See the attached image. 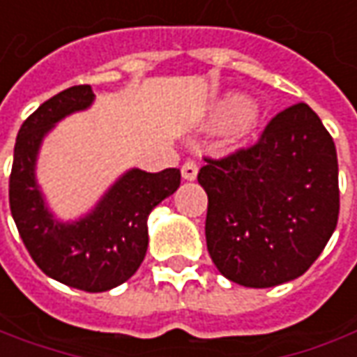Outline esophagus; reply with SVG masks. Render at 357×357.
<instances>
[{
	"mask_svg": "<svg viewBox=\"0 0 357 357\" xmlns=\"http://www.w3.org/2000/svg\"><path fill=\"white\" fill-rule=\"evenodd\" d=\"M197 164L193 160H188L181 166V176H183V179H188V181H193V179L197 178Z\"/></svg>",
	"mask_w": 357,
	"mask_h": 357,
	"instance_id": "34e87169",
	"label": "esophagus"
}]
</instances>
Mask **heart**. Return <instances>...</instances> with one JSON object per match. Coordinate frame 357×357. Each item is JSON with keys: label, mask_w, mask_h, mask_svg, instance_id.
<instances>
[{"label": "heart", "mask_w": 357, "mask_h": 357, "mask_svg": "<svg viewBox=\"0 0 357 357\" xmlns=\"http://www.w3.org/2000/svg\"><path fill=\"white\" fill-rule=\"evenodd\" d=\"M217 117H229V137L232 140H240L254 128L258 111L240 97H229L217 109Z\"/></svg>", "instance_id": "b5f03b06"}]
</instances>
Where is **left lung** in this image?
I'll return each mask as SVG.
<instances>
[{"label":"left lung","instance_id":"left-lung-1","mask_svg":"<svg viewBox=\"0 0 357 357\" xmlns=\"http://www.w3.org/2000/svg\"><path fill=\"white\" fill-rule=\"evenodd\" d=\"M205 238L217 270L244 287L303 275L338 222V158L331 132L307 103L280 111L256 144L205 156Z\"/></svg>","mask_w":357,"mask_h":357}]
</instances>
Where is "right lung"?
I'll return each instance as SVG.
<instances>
[{
  "instance_id": "1",
  "label": "right lung",
  "mask_w": 357,
  "mask_h": 357,
  "mask_svg": "<svg viewBox=\"0 0 357 357\" xmlns=\"http://www.w3.org/2000/svg\"><path fill=\"white\" fill-rule=\"evenodd\" d=\"M93 97L91 86L68 87L29 115L9 176V207L31 258L48 278L87 293L113 289L138 270L148 248V215L181 179L178 168L130 169L86 219L74 225L52 219L35 181L36 152L54 123L89 107Z\"/></svg>"
}]
</instances>
